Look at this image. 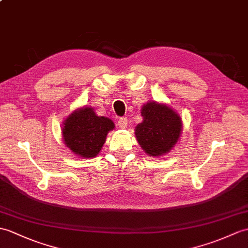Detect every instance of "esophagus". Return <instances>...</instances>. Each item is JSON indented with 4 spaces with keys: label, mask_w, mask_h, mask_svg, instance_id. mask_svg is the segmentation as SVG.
Returning a JSON list of instances; mask_svg holds the SVG:
<instances>
[{
    "label": "esophagus",
    "mask_w": 248,
    "mask_h": 248,
    "mask_svg": "<svg viewBox=\"0 0 248 248\" xmlns=\"http://www.w3.org/2000/svg\"><path fill=\"white\" fill-rule=\"evenodd\" d=\"M118 126L120 129H125L126 125H128V119L126 118H120L118 120Z\"/></svg>",
    "instance_id": "obj_1"
}]
</instances>
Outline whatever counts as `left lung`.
<instances>
[{
  "label": "left lung",
  "instance_id": "1",
  "mask_svg": "<svg viewBox=\"0 0 248 248\" xmlns=\"http://www.w3.org/2000/svg\"><path fill=\"white\" fill-rule=\"evenodd\" d=\"M142 122L135 128L137 142L147 155L158 157L169 153L182 134V118L166 103L148 101L141 107Z\"/></svg>",
  "mask_w": 248,
  "mask_h": 248
}]
</instances>
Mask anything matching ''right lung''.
Returning a JSON list of instances; mask_svg holds the SVG:
<instances>
[{
	"instance_id": "obj_1",
	"label": "right lung",
	"mask_w": 248,
	"mask_h": 248,
	"mask_svg": "<svg viewBox=\"0 0 248 248\" xmlns=\"http://www.w3.org/2000/svg\"><path fill=\"white\" fill-rule=\"evenodd\" d=\"M114 128L112 119L98 116L94 108L84 106L74 110L65 118L61 133L64 145L74 154L90 159L101 151L108 133Z\"/></svg>"
}]
</instances>
